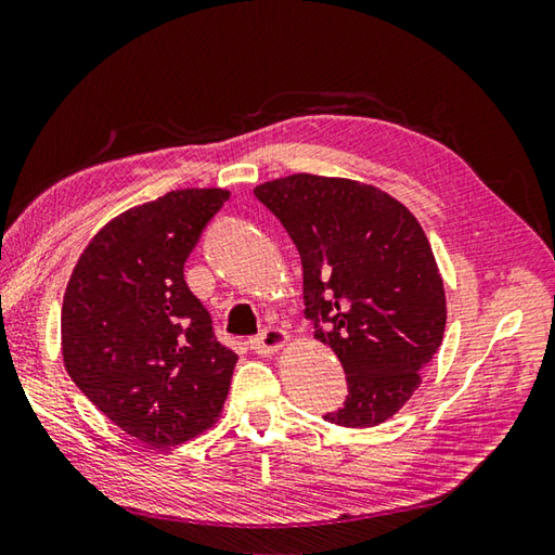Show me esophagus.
<instances>
[{
  "instance_id": "34e87169",
  "label": "esophagus",
  "mask_w": 555,
  "mask_h": 555,
  "mask_svg": "<svg viewBox=\"0 0 555 555\" xmlns=\"http://www.w3.org/2000/svg\"><path fill=\"white\" fill-rule=\"evenodd\" d=\"M288 341V332L281 327H267L261 335H257L255 339H249V345L259 354H274L276 349H281Z\"/></svg>"
}]
</instances>
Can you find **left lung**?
Instances as JSON below:
<instances>
[{
  "instance_id": "left-lung-1",
  "label": "left lung",
  "mask_w": 555,
  "mask_h": 555,
  "mask_svg": "<svg viewBox=\"0 0 555 555\" xmlns=\"http://www.w3.org/2000/svg\"><path fill=\"white\" fill-rule=\"evenodd\" d=\"M255 196L274 214L304 264L306 318L347 374V400L325 420L376 427L420 386L447 325V298L415 216L351 179L291 175Z\"/></svg>"
}]
</instances>
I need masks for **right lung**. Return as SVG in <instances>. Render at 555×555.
Returning a JSON list of instances; mask_svg holds the SVG:
<instances>
[{"mask_svg": "<svg viewBox=\"0 0 555 555\" xmlns=\"http://www.w3.org/2000/svg\"><path fill=\"white\" fill-rule=\"evenodd\" d=\"M181 189L94 235L63 300V359L77 388L126 435L175 447L214 425L237 354L184 281V261L228 201Z\"/></svg>", "mask_w": 555, "mask_h": 555, "instance_id": "obj_1", "label": "right lung"}]
</instances>
